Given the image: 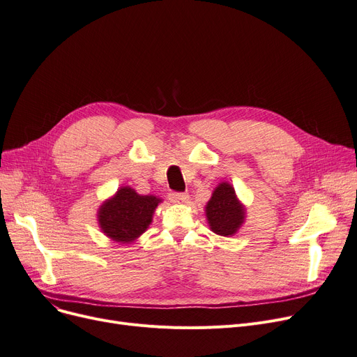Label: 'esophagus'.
I'll list each match as a JSON object with an SVG mask.
<instances>
[{
  "label": "esophagus",
  "mask_w": 357,
  "mask_h": 357,
  "mask_svg": "<svg viewBox=\"0 0 357 357\" xmlns=\"http://www.w3.org/2000/svg\"><path fill=\"white\" fill-rule=\"evenodd\" d=\"M188 199H190V195L186 192H172L171 194V201L175 204H185V202H188Z\"/></svg>",
  "instance_id": "34e87169"
}]
</instances>
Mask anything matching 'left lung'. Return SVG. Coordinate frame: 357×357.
I'll use <instances>...</instances> for the list:
<instances>
[{
    "label": "left lung",
    "mask_w": 357,
    "mask_h": 357,
    "mask_svg": "<svg viewBox=\"0 0 357 357\" xmlns=\"http://www.w3.org/2000/svg\"><path fill=\"white\" fill-rule=\"evenodd\" d=\"M205 211L211 230L218 236L234 234L245 220V210L238 204L233 186L227 182L217 186Z\"/></svg>",
    "instance_id": "1"
}]
</instances>
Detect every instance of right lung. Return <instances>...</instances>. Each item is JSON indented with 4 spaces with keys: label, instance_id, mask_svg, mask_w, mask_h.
I'll use <instances>...</instances> for the list:
<instances>
[{
    "label": "right lung",
    "instance_id": "1",
    "mask_svg": "<svg viewBox=\"0 0 357 357\" xmlns=\"http://www.w3.org/2000/svg\"><path fill=\"white\" fill-rule=\"evenodd\" d=\"M160 202L153 195H139L124 186L116 197L101 205L98 221L101 230L112 240L128 243L146 231Z\"/></svg>",
    "mask_w": 357,
    "mask_h": 357
}]
</instances>
